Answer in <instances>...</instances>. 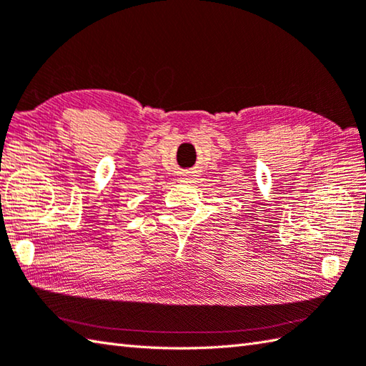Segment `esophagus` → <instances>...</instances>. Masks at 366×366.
I'll return each mask as SVG.
<instances>
[{"mask_svg": "<svg viewBox=\"0 0 366 366\" xmlns=\"http://www.w3.org/2000/svg\"><path fill=\"white\" fill-rule=\"evenodd\" d=\"M185 177H187V179H190V177H192V174H185Z\"/></svg>", "mask_w": 366, "mask_h": 366, "instance_id": "1", "label": "esophagus"}]
</instances>
